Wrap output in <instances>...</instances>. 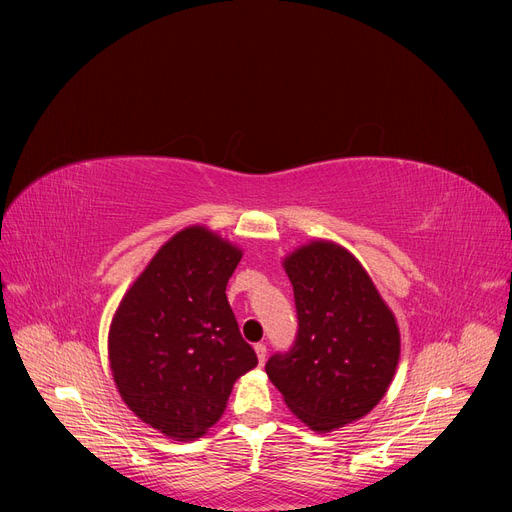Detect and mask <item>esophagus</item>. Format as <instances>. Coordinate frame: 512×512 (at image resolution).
<instances>
[{
	"label": "esophagus",
	"instance_id": "1",
	"mask_svg": "<svg viewBox=\"0 0 512 512\" xmlns=\"http://www.w3.org/2000/svg\"><path fill=\"white\" fill-rule=\"evenodd\" d=\"M255 353H257V359H259V363L263 365V363H265V353H267V346H265L263 342L255 344Z\"/></svg>",
	"mask_w": 512,
	"mask_h": 512
}]
</instances>
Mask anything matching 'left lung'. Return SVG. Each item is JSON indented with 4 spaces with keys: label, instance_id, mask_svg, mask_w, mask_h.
Returning <instances> with one entry per match:
<instances>
[{
    "label": "left lung",
    "instance_id": "1",
    "mask_svg": "<svg viewBox=\"0 0 512 512\" xmlns=\"http://www.w3.org/2000/svg\"><path fill=\"white\" fill-rule=\"evenodd\" d=\"M282 265L299 334L265 373L297 419L330 434L365 417L388 392L400 359L398 324L365 267L338 242L311 240Z\"/></svg>",
    "mask_w": 512,
    "mask_h": 512
}]
</instances>
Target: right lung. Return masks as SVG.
Returning a JSON list of instances; mask_svg holds the SVG:
<instances>
[{"mask_svg": "<svg viewBox=\"0 0 512 512\" xmlns=\"http://www.w3.org/2000/svg\"><path fill=\"white\" fill-rule=\"evenodd\" d=\"M242 249L205 226L159 247L122 297L107 359L126 407L172 440L207 434L257 365L226 297Z\"/></svg>", "mask_w": 512, "mask_h": 512, "instance_id": "1", "label": "right lung"}]
</instances>
